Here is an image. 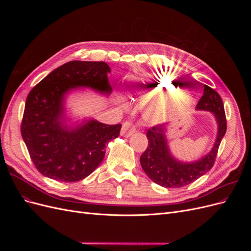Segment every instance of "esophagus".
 I'll use <instances>...</instances> for the list:
<instances>
[{"instance_id": "1", "label": "esophagus", "mask_w": 251, "mask_h": 251, "mask_svg": "<svg viewBox=\"0 0 251 251\" xmlns=\"http://www.w3.org/2000/svg\"><path fill=\"white\" fill-rule=\"evenodd\" d=\"M136 132V127L131 121H126L121 127V135L125 136V137H130V136Z\"/></svg>"}]
</instances>
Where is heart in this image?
Wrapping results in <instances>:
<instances>
[{"label":"heart","instance_id":"b5f03b06","mask_svg":"<svg viewBox=\"0 0 251 251\" xmlns=\"http://www.w3.org/2000/svg\"><path fill=\"white\" fill-rule=\"evenodd\" d=\"M156 85L159 88V92L161 94H173L178 92L177 82L170 77H158L155 78ZM186 102L184 100H170L165 102H159L155 107L149 111V118L155 123H160L170 116L174 115L178 110H180Z\"/></svg>","mask_w":251,"mask_h":251}]
</instances>
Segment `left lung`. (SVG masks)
Listing matches in <instances>:
<instances>
[{"label":"left lung","instance_id":"obj_1","mask_svg":"<svg viewBox=\"0 0 251 251\" xmlns=\"http://www.w3.org/2000/svg\"><path fill=\"white\" fill-rule=\"evenodd\" d=\"M196 109L214 113L218 123V135L214 148L209 154L197 162L183 163L172 157L165 138L164 125L154 126L148 130L149 144L140 157V163L144 173L158 185L168 188L188 185L206 174L215 164L220 143L227 128L222 98L216 90L204 85L203 95Z\"/></svg>","mask_w":251,"mask_h":251}]
</instances>
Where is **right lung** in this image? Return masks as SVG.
Masks as SVG:
<instances>
[{
    "label": "right lung",
    "mask_w": 251,
    "mask_h": 251,
    "mask_svg": "<svg viewBox=\"0 0 251 251\" xmlns=\"http://www.w3.org/2000/svg\"><path fill=\"white\" fill-rule=\"evenodd\" d=\"M110 72L104 62L72 60L56 68L29 92L21 134L34 166L44 176L63 182L85 179L102 161L105 144L118 137L120 124L89 120L68 130L62 121L65 95L78 87L110 94Z\"/></svg>",
    "instance_id": "add662e5"
}]
</instances>
